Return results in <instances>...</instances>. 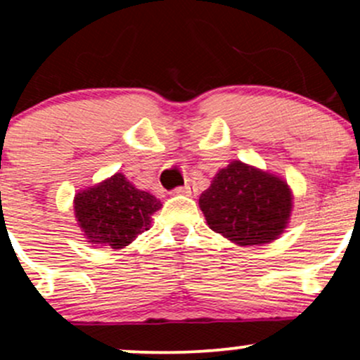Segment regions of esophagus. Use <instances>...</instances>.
<instances>
[{
    "label": "esophagus",
    "instance_id": "1",
    "mask_svg": "<svg viewBox=\"0 0 360 360\" xmlns=\"http://www.w3.org/2000/svg\"><path fill=\"white\" fill-rule=\"evenodd\" d=\"M176 193L177 194H184V196H194V194L198 193V189H196V186H194V184L188 183L186 186H183V188H177Z\"/></svg>",
    "mask_w": 360,
    "mask_h": 360
}]
</instances>
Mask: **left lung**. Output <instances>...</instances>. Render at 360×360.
Instances as JSON below:
<instances>
[{
  "label": "left lung",
  "instance_id": "left-lung-1",
  "mask_svg": "<svg viewBox=\"0 0 360 360\" xmlns=\"http://www.w3.org/2000/svg\"><path fill=\"white\" fill-rule=\"evenodd\" d=\"M292 191L283 177L232 160L200 196V208L213 232L242 247L274 242L286 230Z\"/></svg>",
  "mask_w": 360,
  "mask_h": 360
}]
</instances>
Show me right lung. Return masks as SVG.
Returning <instances> with one entry per match:
<instances>
[{
    "label": "right lung",
    "instance_id": "right-lung-1",
    "mask_svg": "<svg viewBox=\"0 0 360 360\" xmlns=\"http://www.w3.org/2000/svg\"><path fill=\"white\" fill-rule=\"evenodd\" d=\"M160 208L162 203L154 194L137 189L122 172L74 196V217L86 242L115 250L125 249L147 232L152 214Z\"/></svg>",
    "mask_w": 360,
    "mask_h": 360
}]
</instances>
